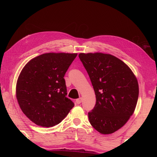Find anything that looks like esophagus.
Here are the masks:
<instances>
[{
  "instance_id": "obj_1",
  "label": "esophagus",
  "mask_w": 157,
  "mask_h": 157,
  "mask_svg": "<svg viewBox=\"0 0 157 157\" xmlns=\"http://www.w3.org/2000/svg\"><path fill=\"white\" fill-rule=\"evenodd\" d=\"M82 97H80V98H78V99H77L76 101H75L76 103H77V104H78V105L80 104V103L82 102Z\"/></svg>"
}]
</instances>
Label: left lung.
I'll list each match as a JSON object with an SVG mask.
<instances>
[{"label":"left lung","mask_w":157,"mask_h":157,"mask_svg":"<svg viewBox=\"0 0 157 157\" xmlns=\"http://www.w3.org/2000/svg\"><path fill=\"white\" fill-rule=\"evenodd\" d=\"M96 95V105L88 113L96 131L111 134L121 128L134 113L139 86L136 77L121 60L102 52L79 53Z\"/></svg>","instance_id":"8db88e82"}]
</instances>
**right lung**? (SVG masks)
Masks as SVG:
<instances>
[{
  "label": "right lung",
  "instance_id": "obj_1",
  "mask_svg": "<svg viewBox=\"0 0 157 157\" xmlns=\"http://www.w3.org/2000/svg\"><path fill=\"white\" fill-rule=\"evenodd\" d=\"M77 53L48 52L31 59L21 70L16 97L22 112L35 124L55 126L74 106L66 97L64 76Z\"/></svg>",
  "mask_w": 157,
  "mask_h": 157
}]
</instances>
